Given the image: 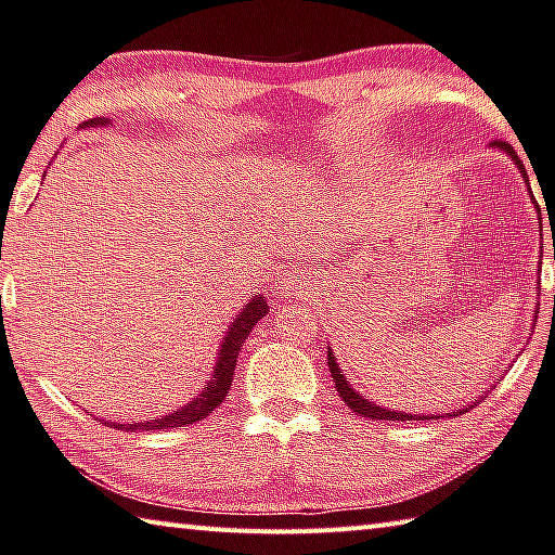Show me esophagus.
<instances>
[{"label": "esophagus", "mask_w": 555, "mask_h": 555, "mask_svg": "<svg viewBox=\"0 0 555 555\" xmlns=\"http://www.w3.org/2000/svg\"><path fill=\"white\" fill-rule=\"evenodd\" d=\"M310 274H306V271H304V274H296L294 279H288L286 281V284H284V288H286V294L288 296H296V298H300V296H308L310 294Z\"/></svg>", "instance_id": "esophagus-1"}]
</instances>
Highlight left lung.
I'll use <instances>...</instances> for the list:
<instances>
[{
  "mask_svg": "<svg viewBox=\"0 0 555 555\" xmlns=\"http://www.w3.org/2000/svg\"><path fill=\"white\" fill-rule=\"evenodd\" d=\"M492 145H498L500 150H505V153H509L512 155V159H515V165L521 169V177H524V181H527L529 184V177H527V169H524V165H521V159H519V155L515 153V147H512L509 143H505V140H495V143ZM531 194V191H529ZM533 204H537V201H533ZM539 208V206H537ZM553 257H555V249H553ZM327 364H330V374H332V380H335V388H337V392H339V398L347 402V408H351L357 412V415H361V417H371V420H392V422H408V420H420V417H415V415H408V412H390V410H386V408H380V405H374V402H369L366 398H361L359 392L349 386V383L345 380V376H341V371H339V366H337V361H335V354H332V351H327ZM461 412H466V410H461ZM422 420H429V417H422Z\"/></svg>",
  "mask_w": 555,
  "mask_h": 555,
  "instance_id": "obj_1",
  "label": "left lung"
}]
</instances>
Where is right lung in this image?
I'll return each instance as SVG.
<instances>
[{
    "mask_svg": "<svg viewBox=\"0 0 555 555\" xmlns=\"http://www.w3.org/2000/svg\"><path fill=\"white\" fill-rule=\"evenodd\" d=\"M106 124H108L106 118H92V120H87L85 126H106ZM267 310H269V306L264 304V298H261V296L251 298L249 304L243 308V312H240L233 325H230L225 341L220 345V357H218V364L214 369V378L208 380V386L201 390L198 398L186 402L184 408L172 412V415H165V417L150 420V422H135V425H114V427H120L124 431H138V429L150 431V429H169V427L194 425V422L208 417L210 412H214L220 405V402L225 400L228 390H230V383H233V376H235L240 347H243V341L247 339L251 327H255L257 322L267 315ZM106 425H111V422H106Z\"/></svg>",
    "mask_w": 555,
    "mask_h": 555,
    "instance_id": "1",
    "label": "right lung"
}]
</instances>
